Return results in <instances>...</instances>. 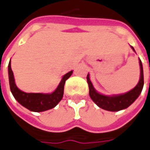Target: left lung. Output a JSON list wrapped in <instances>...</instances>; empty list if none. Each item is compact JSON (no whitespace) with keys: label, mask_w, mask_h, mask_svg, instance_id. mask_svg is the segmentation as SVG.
Returning <instances> with one entry per match:
<instances>
[{"label":"left lung","mask_w":150,"mask_h":150,"mask_svg":"<svg viewBox=\"0 0 150 150\" xmlns=\"http://www.w3.org/2000/svg\"><path fill=\"white\" fill-rule=\"evenodd\" d=\"M132 48L135 51V50L132 46ZM139 63H140V77L139 82L132 90L125 94L109 96H105L100 93L97 92L90 80L89 74H87L86 79H87V83L89 85V95H90V97L91 98V100L100 108H103L105 110H108V111H112V112L119 111V110L125 109L129 107L140 96V94L142 91L143 86H144L143 66H142V63H141L140 59L139 60Z\"/></svg>","instance_id":"8db88e82"}]
</instances>
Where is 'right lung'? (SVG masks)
<instances>
[{
  "label": "right lung",
  "mask_w": 150,
  "mask_h": 150,
  "mask_svg": "<svg viewBox=\"0 0 150 150\" xmlns=\"http://www.w3.org/2000/svg\"><path fill=\"white\" fill-rule=\"evenodd\" d=\"M8 73H9V81L11 93L18 103L26 108L33 112H43L50 108H54L61 100L64 96L65 81L69 78L73 71H70L64 75L62 80L59 82L58 87L54 92L50 94L43 93H26L20 91L15 85L13 71L10 66V61L8 65Z\"/></svg>",
  "instance_id": "1"
}]
</instances>
